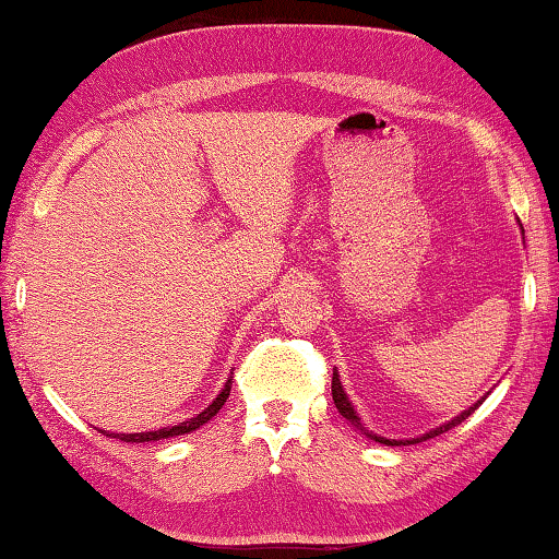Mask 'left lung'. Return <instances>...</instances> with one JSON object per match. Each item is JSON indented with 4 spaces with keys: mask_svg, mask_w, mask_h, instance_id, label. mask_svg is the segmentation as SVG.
Listing matches in <instances>:
<instances>
[{
    "mask_svg": "<svg viewBox=\"0 0 559 559\" xmlns=\"http://www.w3.org/2000/svg\"><path fill=\"white\" fill-rule=\"evenodd\" d=\"M331 392H333V402H335V408L341 411V416L347 420V424L355 426L357 430H360L362 436H367V438H370V440H374V443H382V445H414V443H420V440L436 438V436H440V433H445V430L455 428L457 424H462V420H465L467 416L475 414V408L481 404V402L472 404L467 411H462L460 416H455V418H452V420H448V424H443V426H438V428H433V430H428V433H424V436H418V438H408V440H392V438H382V436H377V433H372V430H367V428L362 426L360 416H357V411L353 408V402H350V399H347V394H345V389H343V384H341V374H338V372H333Z\"/></svg>",
    "mask_w": 559,
    "mask_h": 559,
    "instance_id": "obj_1",
    "label": "left lung"
}]
</instances>
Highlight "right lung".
I'll return each mask as SVG.
<instances>
[{
    "label": "right lung",
    "mask_w": 559,
    "mask_h": 559,
    "mask_svg": "<svg viewBox=\"0 0 559 559\" xmlns=\"http://www.w3.org/2000/svg\"><path fill=\"white\" fill-rule=\"evenodd\" d=\"M230 394V379L226 382V386L221 389V394L214 399L212 404H209L202 414H197L194 418H187L182 420L180 426H167V428H157V430H148V433H107V430H102V433H107L111 438H119L123 440V443H151V440H163V438H173V436H185V433H192V430H197L199 426H204L212 420L221 406L226 404V399Z\"/></svg>",
    "instance_id": "obj_1"
}]
</instances>
